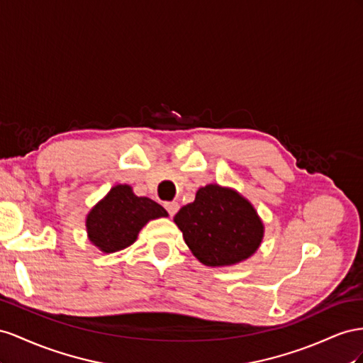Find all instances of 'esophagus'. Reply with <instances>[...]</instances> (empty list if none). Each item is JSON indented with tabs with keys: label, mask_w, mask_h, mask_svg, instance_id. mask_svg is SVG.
<instances>
[{
	"label": "esophagus",
	"mask_w": 363,
	"mask_h": 363,
	"mask_svg": "<svg viewBox=\"0 0 363 363\" xmlns=\"http://www.w3.org/2000/svg\"><path fill=\"white\" fill-rule=\"evenodd\" d=\"M164 206H165V210H167V213L170 216H174L176 213H178V210H179V203L178 202H165Z\"/></svg>",
	"instance_id": "obj_1"
}]
</instances>
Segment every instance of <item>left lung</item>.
I'll return each instance as SVG.
<instances>
[{
	"instance_id": "obj_1",
	"label": "left lung",
	"mask_w": 363,
	"mask_h": 363,
	"mask_svg": "<svg viewBox=\"0 0 363 363\" xmlns=\"http://www.w3.org/2000/svg\"><path fill=\"white\" fill-rule=\"evenodd\" d=\"M193 255L206 266H230L251 257L262 243L263 223L242 196L217 184L205 185L194 202L174 216Z\"/></svg>"
}]
</instances>
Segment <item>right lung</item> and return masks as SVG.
<instances>
[{"label":"right lung","instance_id":"obj_1","mask_svg":"<svg viewBox=\"0 0 363 363\" xmlns=\"http://www.w3.org/2000/svg\"><path fill=\"white\" fill-rule=\"evenodd\" d=\"M165 216L160 203L138 198L129 185H116L88 214L86 230L89 240L103 252H117L135 242L149 220Z\"/></svg>","mask_w":363,"mask_h":363}]
</instances>
